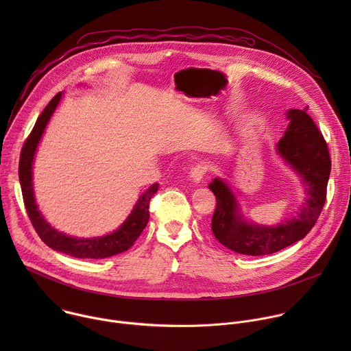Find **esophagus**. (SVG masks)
<instances>
[{
	"label": "esophagus",
	"mask_w": 351,
	"mask_h": 351,
	"mask_svg": "<svg viewBox=\"0 0 351 351\" xmlns=\"http://www.w3.org/2000/svg\"><path fill=\"white\" fill-rule=\"evenodd\" d=\"M207 172H208V165L204 164V162H199V164H197L195 167L191 168V171H190V178H191L193 182L199 183V182L203 180V178L206 176Z\"/></svg>",
	"instance_id": "1"
}]
</instances>
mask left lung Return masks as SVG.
<instances>
[{
	"label": "left lung",
	"instance_id": "1",
	"mask_svg": "<svg viewBox=\"0 0 351 351\" xmlns=\"http://www.w3.org/2000/svg\"><path fill=\"white\" fill-rule=\"evenodd\" d=\"M307 110L308 107L287 112L290 122L278 143V153L306 184L307 199L297 217L278 226L247 223L230 187L218 178L210 183L208 187L217 198L211 229L217 240L232 252L245 256L276 253L302 240L319 218L326 199L330 157L326 141Z\"/></svg>",
	"mask_w": 351,
	"mask_h": 351
}]
</instances>
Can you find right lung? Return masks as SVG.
Instances as JSON below:
<instances>
[{
    "instance_id": "add662e5",
    "label": "right lung",
    "mask_w": 351,
    "mask_h": 351,
    "mask_svg": "<svg viewBox=\"0 0 351 351\" xmlns=\"http://www.w3.org/2000/svg\"><path fill=\"white\" fill-rule=\"evenodd\" d=\"M62 93H58L48 106L44 108V111L40 114V117L36 121V125L30 134L27 136L19 158V180L22 187V195L23 203L29 215V219L40 236V239L57 252H61L64 254L76 257V258H107L129 250L137 237L141 234L143 229L147 226L148 218H149V202H152L153 195L158 190V183H154L152 187H148L145 193L140 195L137 203L128 217V219L122 223L118 230L114 233H110L103 237H94V239H77L66 236L54 228H51L43 215L38 213L36 199L33 194V184H32V164L34 158V153L37 144L43 136V132L51 118L53 112L56 111Z\"/></svg>"
}]
</instances>
